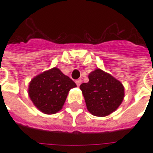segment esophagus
<instances>
[{
	"label": "esophagus",
	"mask_w": 153,
	"mask_h": 153,
	"mask_svg": "<svg viewBox=\"0 0 153 153\" xmlns=\"http://www.w3.org/2000/svg\"><path fill=\"white\" fill-rule=\"evenodd\" d=\"M75 83H76L77 86L79 87L80 84H81V83H82V80H81V79H77L76 81H75Z\"/></svg>",
	"instance_id": "esophagus-1"
}]
</instances>
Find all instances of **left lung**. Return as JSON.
I'll return each mask as SVG.
<instances>
[{
    "label": "left lung",
    "instance_id": "1",
    "mask_svg": "<svg viewBox=\"0 0 153 153\" xmlns=\"http://www.w3.org/2000/svg\"><path fill=\"white\" fill-rule=\"evenodd\" d=\"M88 79V83L80 85L88 111L96 116H106L115 111L125 96L122 83L100 69L93 71Z\"/></svg>",
    "mask_w": 153,
    "mask_h": 153
}]
</instances>
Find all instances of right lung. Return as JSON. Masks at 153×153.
<instances>
[{
  "mask_svg": "<svg viewBox=\"0 0 153 153\" xmlns=\"http://www.w3.org/2000/svg\"><path fill=\"white\" fill-rule=\"evenodd\" d=\"M76 83L59 69L53 68L36 76L29 83L28 94L35 106L45 114L59 111L68 93Z\"/></svg>",
  "mask_w": 153,
  "mask_h": 153,
  "instance_id": "1",
  "label": "right lung"
}]
</instances>
